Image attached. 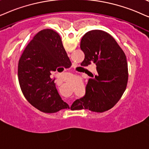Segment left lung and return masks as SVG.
Returning a JSON list of instances; mask_svg holds the SVG:
<instances>
[{
	"instance_id": "obj_1",
	"label": "left lung",
	"mask_w": 149,
	"mask_h": 149,
	"mask_svg": "<svg viewBox=\"0 0 149 149\" xmlns=\"http://www.w3.org/2000/svg\"><path fill=\"white\" fill-rule=\"evenodd\" d=\"M80 48L85 55L81 65L95 63L97 72L88 80L84 97L73 103V109L96 112L110 110L119 101L127 84L125 54L110 34L100 30L86 33L81 40Z\"/></svg>"
}]
</instances>
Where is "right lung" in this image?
Wrapping results in <instances>:
<instances>
[{
	"mask_svg": "<svg viewBox=\"0 0 149 149\" xmlns=\"http://www.w3.org/2000/svg\"><path fill=\"white\" fill-rule=\"evenodd\" d=\"M66 67L71 61L61 37L52 29H43L35 35L24 50L17 67L19 84L24 96L32 106L45 113L69 108L56 90L52 71Z\"/></svg>",
	"mask_w": 149,
	"mask_h": 149,
	"instance_id": "1",
	"label": "right lung"
}]
</instances>
